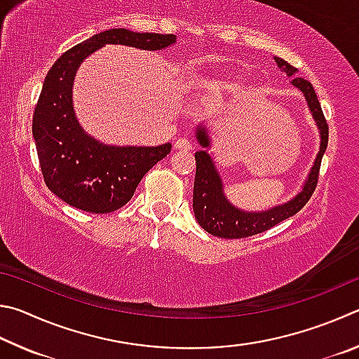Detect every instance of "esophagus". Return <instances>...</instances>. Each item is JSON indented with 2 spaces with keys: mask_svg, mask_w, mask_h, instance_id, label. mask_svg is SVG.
Wrapping results in <instances>:
<instances>
[{
  "mask_svg": "<svg viewBox=\"0 0 359 359\" xmlns=\"http://www.w3.org/2000/svg\"><path fill=\"white\" fill-rule=\"evenodd\" d=\"M173 148L175 149H183V151H191L192 143L187 140V138H178V140L173 143Z\"/></svg>",
  "mask_w": 359,
  "mask_h": 359,
  "instance_id": "obj_1",
  "label": "esophagus"
}]
</instances>
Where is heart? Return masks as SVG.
I'll return each mask as SVG.
<instances>
[{"instance_id": "obj_1", "label": "heart", "mask_w": 359, "mask_h": 359, "mask_svg": "<svg viewBox=\"0 0 359 359\" xmlns=\"http://www.w3.org/2000/svg\"><path fill=\"white\" fill-rule=\"evenodd\" d=\"M241 77L235 74H221V75H215L206 80V86L211 88V90H221V88H229V86H235L236 83H240Z\"/></svg>"}]
</instances>
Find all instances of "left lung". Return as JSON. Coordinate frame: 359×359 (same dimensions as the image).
Here are the masks:
<instances>
[{"label":"left lung","instance_id":"1","mask_svg":"<svg viewBox=\"0 0 359 359\" xmlns=\"http://www.w3.org/2000/svg\"><path fill=\"white\" fill-rule=\"evenodd\" d=\"M278 66L284 69L288 75H293L297 72V67L288 65L287 61L282 58H276ZM292 83L299 88L304 93L307 105L312 111L313 119L317 121L320 129V135H322V142H320V151L317 154V159L313 162V167L309 173V178L306 180L303 191H301L297 197L290 200L288 203L274 206V208L263 211V212H244L241 210L235 208L229 203L222 192V181L221 176L216 172L215 163H212L211 157L206 151H197L196 153V181H194V215H196L197 222L200 227L205 229L212 236L227 238V240H238V238H248L252 235L263 233V231L269 230L279 222L285 221V219L292 217L303 208V206L309 202L313 191H316L318 183V173H320V163H322L323 153L328 147V123H326L325 115L322 111V105H320L317 94L313 91L311 81H307L301 77L292 80ZM198 143L203 148L210 147V138L206 134V129L200 126L197 130Z\"/></svg>","mask_w":359,"mask_h":359}]
</instances>
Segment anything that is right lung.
<instances>
[{"label":"right lung","instance_id":"obj_1","mask_svg":"<svg viewBox=\"0 0 359 359\" xmlns=\"http://www.w3.org/2000/svg\"><path fill=\"white\" fill-rule=\"evenodd\" d=\"M175 39V34L107 29L69 48L50 69L34 109L33 135L43 181L62 202L96 215L116 211L132 198L148 170L172 149L170 143L107 147L85 134L72 107V81L80 62L105 43L161 50Z\"/></svg>","mask_w":359,"mask_h":359}]
</instances>
